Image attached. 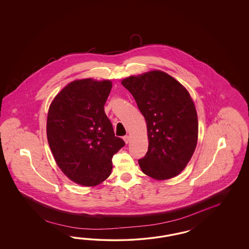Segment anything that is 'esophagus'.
Returning <instances> with one entry per match:
<instances>
[{
  "label": "esophagus",
  "instance_id": "obj_1",
  "mask_svg": "<svg viewBox=\"0 0 249 249\" xmlns=\"http://www.w3.org/2000/svg\"><path fill=\"white\" fill-rule=\"evenodd\" d=\"M123 140H124V142H126V143L128 144L129 142V141H130V137L128 135L124 136L123 137Z\"/></svg>",
  "mask_w": 249,
  "mask_h": 249
}]
</instances>
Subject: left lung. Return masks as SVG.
<instances>
[{"mask_svg":"<svg viewBox=\"0 0 249 249\" xmlns=\"http://www.w3.org/2000/svg\"><path fill=\"white\" fill-rule=\"evenodd\" d=\"M121 84L135 98L147 123L149 148L139 164L153 179L175 177L196 150L198 120L188 91L161 71L129 76Z\"/></svg>","mask_w":249,"mask_h":249,"instance_id":"obj_1","label":"left lung"}]
</instances>
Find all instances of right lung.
<instances>
[{"label":"right lung","instance_id":"add662e5","mask_svg":"<svg viewBox=\"0 0 249 249\" xmlns=\"http://www.w3.org/2000/svg\"><path fill=\"white\" fill-rule=\"evenodd\" d=\"M109 80L91 78L68 84L50 105L46 134L61 171L71 181L95 186L112 170V157L125 145L116 137L104 110Z\"/></svg>","mask_w":249,"mask_h":249}]
</instances>
